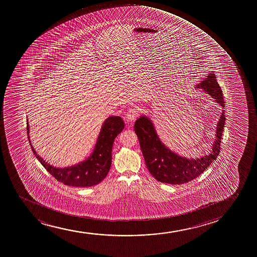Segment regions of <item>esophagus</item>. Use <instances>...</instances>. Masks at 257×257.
I'll list each match as a JSON object with an SVG mask.
<instances>
[{"label":"esophagus","instance_id":"34e87169","mask_svg":"<svg viewBox=\"0 0 257 257\" xmlns=\"http://www.w3.org/2000/svg\"><path fill=\"white\" fill-rule=\"evenodd\" d=\"M139 115V110L137 109L136 107L131 108L128 110V112L126 113V118L128 121H133L135 120L136 118H138Z\"/></svg>","mask_w":257,"mask_h":257}]
</instances>
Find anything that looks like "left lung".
I'll return each instance as SVG.
<instances>
[{
  "label": "left lung",
  "instance_id": "left-lung-1",
  "mask_svg": "<svg viewBox=\"0 0 257 257\" xmlns=\"http://www.w3.org/2000/svg\"><path fill=\"white\" fill-rule=\"evenodd\" d=\"M196 88L204 89L221 107H225L222 89L219 87L214 73H209ZM225 122V111L223 110L217 124L216 139L213 150L208 156L200 159L184 158L172 152L159 139L153 123L145 116H142L135 122L134 130L139 138L142 153L150 174L162 183L181 185L197 178L216 160L220 152Z\"/></svg>",
  "mask_w": 257,
  "mask_h": 257
}]
</instances>
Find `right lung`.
Here are the masks:
<instances>
[{
    "label": "right lung",
    "instance_id": "1",
    "mask_svg": "<svg viewBox=\"0 0 257 257\" xmlns=\"http://www.w3.org/2000/svg\"><path fill=\"white\" fill-rule=\"evenodd\" d=\"M124 121L118 116H112L106 119L101 127L95 150L85 162L67 168H56L48 164L44 159L34 153L41 164L58 181L73 187H89L97 185L103 180L109 172L112 162V149L116 137L124 129ZM27 134H29V124L27 121ZM28 139L30 138L28 137Z\"/></svg>",
    "mask_w": 257,
    "mask_h": 257
}]
</instances>
